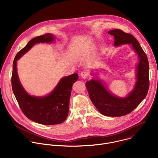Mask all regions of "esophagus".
Listing matches in <instances>:
<instances>
[{"label":"esophagus","mask_w":158,"mask_h":158,"mask_svg":"<svg viewBox=\"0 0 158 158\" xmlns=\"http://www.w3.org/2000/svg\"><path fill=\"white\" fill-rule=\"evenodd\" d=\"M80 74H81V77H82V79H85V78H87V77L88 75H89V74H88V73H87V71H82Z\"/></svg>","instance_id":"obj_1"}]
</instances>
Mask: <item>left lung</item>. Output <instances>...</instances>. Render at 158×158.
I'll return each mask as SVG.
<instances>
[{
    "mask_svg": "<svg viewBox=\"0 0 158 158\" xmlns=\"http://www.w3.org/2000/svg\"><path fill=\"white\" fill-rule=\"evenodd\" d=\"M108 33L114 37V46L131 44L136 52L139 63L136 67V82L134 89L125 98L111 94L99 79L88 81L85 86L90 99L97 109L106 116L119 117L129 114L146 96L149 89V62L146 54L139 43L132 35L120 29H114Z\"/></svg>",
    "mask_w": 158,
    "mask_h": 158,
    "instance_id": "obj_1",
    "label": "left lung"
}]
</instances>
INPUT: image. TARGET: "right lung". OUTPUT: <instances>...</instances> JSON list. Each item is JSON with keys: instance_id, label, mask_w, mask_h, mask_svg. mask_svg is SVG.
I'll return each instance as SVG.
<instances>
[{"instance_id": "1", "label": "right lung", "mask_w": 158, "mask_h": 158, "mask_svg": "<svg viewBox=\"0 0 158 158\" xmlns=\"http://www.w3.org/2000/svg\"><path fill=\"white\" fill-rule=\"evenodd\" d=\"M54 35L46 34L31 40L15 56L13 62L12 87L19 105L25 116L29 119L46 125L63 123L68 116L69 99L73 85L78 79L75 73L62 77L53 91L43 97L29 95L22 87L17 72V61L37 43H52Z\"/></svg>"}]
</instances>
